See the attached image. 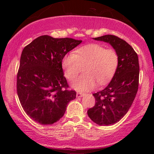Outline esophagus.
Here are the masks:
<instances>
[{
    "label": "esophagus",
    "mask_w": 154,
    "mask_h": 154,
    "mask_svg": "<svg viewBox=\"0 0 154 154\" xmlns=\"http://www.w3.org/2000/svg\"><path fill=\"white\" fill-rule=\"evenodd\" d=\"M84 94L82 93V92H77L76 93V96L77 97H81L82 96H83Z\"/></svg>",
    "instance_id": "1"
}]
</instances>
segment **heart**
Here are the masks:
<instances>
[{
  "label": "heart",
  "instance_id": "1",
  "mask_svg": "<svg viewBox=\"0 0 154 154\" xmlns=\"http://www.w3.org/2000/svg\"><path fill=\"white\" fill-rule=\"evenodd\" d=\"M119 63V54L115 50L92 43L65 55L62 66L69 81L74 79L83 68L84 74L73 81L71 86L78 91H88L94 89L97 84L102 86L109 83L116 73Z\"/></svg>",
  "mask_w": 154,
  "mask_h": 154
}]
</instances>
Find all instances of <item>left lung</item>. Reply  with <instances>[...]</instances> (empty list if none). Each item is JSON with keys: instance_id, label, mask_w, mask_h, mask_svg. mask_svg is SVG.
Segmentation results:
<instances>
[{"instance_id": "obj_1", "label": "left lung", "mask_w": 154, "mask_h": 154, "mask_svg": "<svg viewBox=\"0 0 154 154\" xmlns=\"http://www.w3.org/2000/svg\"><path fill=\"white\" fill-rule=\"evenodd\" d=\"M93 39L110 44L119 54V63L109 85L93 94L95 104L88 109V115L100 125H113L127 113L137 92L138 56L127 42L116 35H105Z\"/></svg>"}]
</instances>
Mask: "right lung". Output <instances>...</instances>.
Masks as SVG:
<instances>
[{
  "label": "right lung",
  "mask_w": 154,
  "mask_h": 154,
  "mask_svg": "<svg viewBox=\"0 0 154 154\" xmlns=\"http://www.w3.org/2000/svg\"><path fill=\"white\" fill-rule=\"evenodd\" d=\"M82 41L54 38L45 35L27 45L21 54L17 75V92L25 113L41 125H52L75 99V90H68L62 61Z\"/></svg>",
  "instance_id": "add662e5"
}]
</instances>
